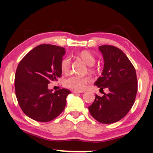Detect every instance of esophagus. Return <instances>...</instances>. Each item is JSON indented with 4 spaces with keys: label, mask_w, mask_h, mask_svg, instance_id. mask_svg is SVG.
Wrapping results in <instances>:
<instances>
[{
    "label": "esophagus",
    "mask_w": 153,
    "mask_h": 153,
    "mask_svg": "<svg viewBox=\"0 0 153 153\" xmlns=\"http://www.w3.org/2000/svg\"><path fill=\"white\" fill-rule=\"evenodd\" d=\"M72 92L73 93V94H80V93H82V91H76V90H73Z\"/></svg>",
    "instance_id": "1"
}]
</instances>
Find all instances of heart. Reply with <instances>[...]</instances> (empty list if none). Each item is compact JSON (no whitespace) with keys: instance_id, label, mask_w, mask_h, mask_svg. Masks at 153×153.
<instances>
[{"instance_id":"heart-1","label":"heart","mask_w":153,"mask_h":153,"mask_svg":"<svg viewBox=\"0 0 153 153\" xmlns=\"http://www.w3.org/2000/svg\"><path fill=\"white\" fill-rule=\"evenodd\" d=\"M78 59H81L89 65V71L95 73L96 70L92 65L96 62V57L88 51H81L76 54ZM60 69L62 73H68L71 69V61L68 57H65L61 60ZM91 81V79L88 76H79V75H71L64 80V85L68 88L73 89L79 91H83L87 86V84Z\"/></svg>"}]
</instances>
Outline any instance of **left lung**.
Segmentation results:
<instances>
[{
  "mask_svg": "<svg viewBox=\"0 0 153 153\" xmlns=\"http://www.w3.org/2000/svg\"><path fill=\"white\" fill-rule=\"evenodd\" d=\"M104 59L102 75L95 85L109 94L101 97L97 94L88 107L91 115L102 124L118 122L127 114L135 101L137 78L134 67L127 56L118 47L105 45L99 47Z\"/></svg>",
  "mask_w": 153,
  "mask_h": 153,
  "instance_id": "1",
  "label": "left lung"
}]
</instances>
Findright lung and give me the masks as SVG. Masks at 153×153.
I'll return each instance as SVG.
<instances>
[{"instance_id": "1", "label": "right lung", "mask_w": 153, "mask_h": 153, "mask_svg": "<svg viewBox=\"0 0 153 153\" xmlns=\"http://www.w3.org/2000/svg\"><path fill=\"white\" fill-rule=\"evenodd\" d=\"M65 53L62 47L43 44L28 52L19 62L15 74V92L24 113L37 122L53 120L64 111L71 91L54 93L48 84L62 75L60 62Z\"/></svg>"}]
</instances>
